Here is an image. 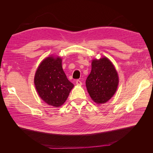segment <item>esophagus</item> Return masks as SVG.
Returning <instances> with one entry per match:
<instances>
[{"mask_svg": "<svg viewBox=\"0 0 153 153\" xmlns=\"http://www.w3.org/2000/svg\"><path fill=\"white\" fill-rule=\"evenodd\" d=\"M76 84L78 85H81L82 84V82L80 80H76Z\"/></svg>", "mask_w": 153, "mask_h": 153, "instance_id": "1", "label": "esophagus"}]
</instances>
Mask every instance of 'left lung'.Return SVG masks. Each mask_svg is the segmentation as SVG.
<instances>
[{
  "instance_id": "left-lung-1",
  "label": "left lung",
  "mask_w": 153,
  "mask_h": 153,
  "mask_svg": "<svg viewBox=\"0 0 153 153\" xmlns=\"http://www.w3.org/2000/svg\"><path fill=\"white\" fill-rule=\"evenodd\" d=\"M119 84L117 72L108 59H94L85 82L92 100L98 104L105 103L115 94Z\"/></svg>"
}]
</instances>
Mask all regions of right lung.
Instances as JSON below:
<instances>
[{
	"label": "right lung",
	"mask_w": 153,
	"mask_h": 153,
	"mask_svg": "<svg viewBox=\"0 0 153 153\" xmlns=\"http://www.w3.org/2000/svg\"><path fill=\"white\" fill-rule=\"evenodd\" d=\"M34 84L40 98L55 107L64 104L74 87L63 71L61 58L52 56L45 59L39 64Z\"/></svg>",
	"instance_id": "obj_1"
}]
</instances>
